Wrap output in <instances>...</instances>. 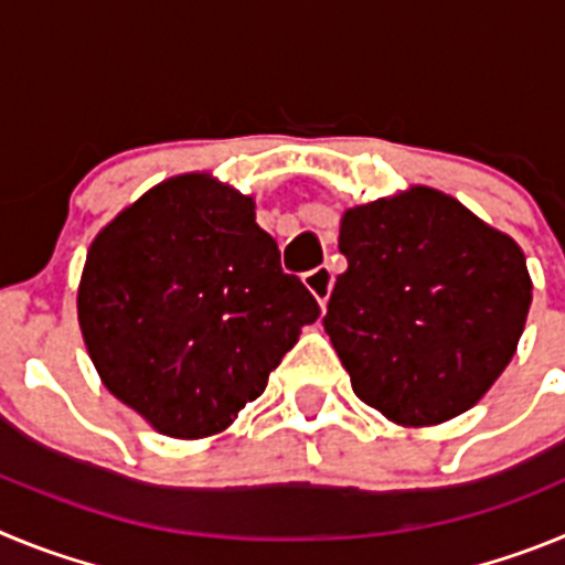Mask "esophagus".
<instances>
[{
    "mask_svg": "<svg viewBox=\"0 0 565 565\" xmlns=\"http://www.w3.org/2000/svg\"><path fill=\"white\" fill-rule=\"evenodd\" d=\"M302 279H306V288L313 294V297H317L319 306L326 308L328 297H331V288H333L331 268L319 266V268H313V271H308Z\"/></svg>",
    "mask_w": 565,
    "mask_h": 565,
    "instance_id": "obj_1",
    "label": "esophagus"
}]
</instances>
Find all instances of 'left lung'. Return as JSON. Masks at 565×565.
Segmentation results:
<instances>
[{
	"mask_svg": "<svg viewBox=\"0 0 565 565\" xmlns=\"http://www.w3.org/2000/svg\"><path fill=\"white\" fill-rule=\"evenodd\" d=\"M322 319L353 393L402 427L481 402L518 351L532 306L521 246L430 186L342 214Z\"/></svg>",
	"mask_w": 565,
	"mask_h": 565,
	"instance_id": "obj_1",
	"label": "left lung"
}]
</instances>
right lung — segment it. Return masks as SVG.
<instances>
[{
  "label": "right lung",
  "mask_w": 565,
  "mask_h": 565,
  "mask_svg": "<svg viewBox=\"0 0 565 565\" xmlns=\"http://www.w3.org/2000/svg\"><path fill=\"white\" fill-rule=\"evenodd\" d=\"M76 306L104 387L183 441L226 430L319 317L279 268L252 194L209 172L169 178L115 214L89 246Z\"/></svg>",
  "instance_id": "1"
}]
</instances>
